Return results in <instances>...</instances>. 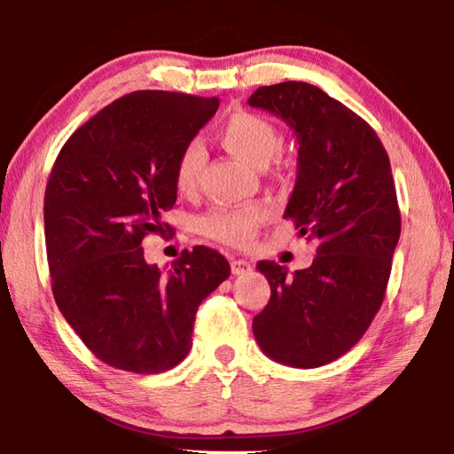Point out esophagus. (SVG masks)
<instances>
[{
	"instance_id": "1",
	"label": "esophagus",
	"mask_w": 454,
	"mask_h": 454,
	"mask_svg": "<svg viewBox=\"0 0 454 454\" xmlns=\"http://www.w3.org/2000/svg\"><path fill=\"white\" fill-rule=\"evenodd\" d=\"M230 268H232V274L240 276V274H248L252 270L250 262H246L242 258H232V262H230Z\"/></svg>"
}]
</instances>
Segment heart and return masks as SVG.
Here are the masks:
<instances>
[{
	"label": "heart",
	"mask_w": 454,
	"mask_h": 454,
	"mask_svg": "<svg viewBox=\"0 0 454 454\" xmlns=\"http://www.w3.org/2000/svg\"><path fill=\"white\" fill-rule=\"evenodd\" d=\"M220 140L226 148L254 168L270 166L282 150V137L272 121L252 112H234L220 128ZM206 166V148L200 140L184 144L174 166V184L180 194H192L198 188L200 174ZM266 218L262 206L244 208H216L198 220V230L214 240L240 246L254 236Z\"/></svg>",
	"instance_id": "1"
}]
</instances>
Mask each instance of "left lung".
Listing matches in <instances>:
<instances>
[{"label": "left lung", "instance_id": "8db88e82", "mask_svg": "<svg viewBox=\"0 0 454 454\" xmlns=\"http://www.w3.org/2000/svg\"><path fill=\"white\" fill-rule=\"evenodd\" d=\"M248 104L296 136V184L284 218L317 244L312 264L292 276L286 266L258 262L270 301L252 330L276 363L317 368L355 347L384 301L401 236L390 160L363 118L306 82L262 86Z\"/></svg>", "mask_w": 454, "mask_h": 454}]
</instances>
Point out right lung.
<instances>
[{
	"label": "right lung",
	"instance_id": "1",
	"mask_svg": "<svg viewBox=\"0 0 454 454\" xmlns=\"http://www.w3.org/2000/svg\"><path fill=\"white\" fill-rule=\"evenodd\" d=\"M218 98L142 90L75 129L43 198L51 290L82 342L120 371L156 374L192 348L198 306L230 276L216 250H184L166 274L142 240L168 228L174 166L212 120Z\"/></svg>",
	"mask_w": 454,
	"mask_h": 454
}]
</instances>
